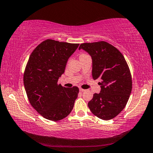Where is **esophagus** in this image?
Returning a JSON list of instances; mask_svg holds the SVG:
<instances>
[{"mask_svg": "<svg viewBox=\"0 0 153 153\" xmlns=\"http://www.w3.org/2000/svg\"><path fill=\"white\" fill-rule=\"evenodd\" d=\"M79 91H81V92H83V91H86V90L82 89V88H79Z\"/></svg>", "mask_w": 153, "mask_h": 153, "instance_id": "esophagus-1", "label": "esophagus"}]
</instances>
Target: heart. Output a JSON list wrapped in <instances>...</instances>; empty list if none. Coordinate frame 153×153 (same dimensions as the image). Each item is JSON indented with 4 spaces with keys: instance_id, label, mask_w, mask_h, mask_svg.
<instances>
[{
    "instance_id": "obj_1",
    "label": "heart",
    "mask_w": 153,
    "mask_h": 153,
    "mask_svg": "<svg viewBox=\"0 0 153 153\" xmlns=\"http://www.w3.org/2000/svg\"><path fill=\"white\" fill-rule=\"evenodd\" d=\"M81 56H82V55H81Z\"/></svg>"
}]
</instances>
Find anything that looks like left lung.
<instances>
[{"instance_id": "8db88e82", "label": "left lung", "mask_w": 153, "mask_h": 153, "mask_svg": "<svg viewBox=\"0 0 153 153\" xmlns=\"http://www.w3.org/2000/svg\"><path fill=\"white\" fill-rule=\"evenodd\" d=\"M92 59V77L99 79L101 90L88 103L90 111L98 118L110 120L121 112L128 102L132 89L131 75L124 56L107 42H85L79 49Z\"/></svg>"}]
</instances>
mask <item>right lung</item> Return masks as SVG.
<instances>
[{"label":"right lung","mask_w":153,"mask_h":153,"mask_svg":"<svg viewBox=\"0 0 153 153\" xmlns=\"http://www.w3.org/2000/svg\"><path fill=\"white\" fill-rule=\"evenodd\" d=\"M79 45L47 39L34 49L27 61L24 74L27 98L32 106L50 121L66 117L78 97V87L66 88L57 81Z\"/></svg>","instance_id":"add662e5"}]
</instances>
